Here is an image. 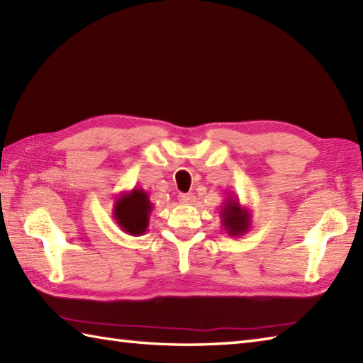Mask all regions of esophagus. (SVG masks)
I'll list each match as a JSON object with an SVG mask.
<instances>
[{
	"mask_svg": "<svg viewBox=\"0 0 363 363\" xmlns=\"http://www.w3.org/2000/svg\"><path fill=\"white\" fill-rule=\"evenodd\" d=\"M179 203L181 204H194L195 195L194 194H182V195H179Z\"/></svg>",
	"mask_w": 363,
	"mask_h": 363,
	"instance_id": "1",
	"label": "esophagus"
}]
</instances>
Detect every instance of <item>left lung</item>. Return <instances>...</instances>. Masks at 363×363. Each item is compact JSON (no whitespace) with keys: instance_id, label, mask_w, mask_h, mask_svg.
Returning a JSON list of instances; mask_svg holds the SVG:
<instances>
[{"instance_id":"left-lung-1","label":"left lung","mask_w":363,"mask_h":363,"mask_svg":"<svg viewBox=\"0 0 363 363\" xmlns=\"http://www.w3.org/2000/svg\"><path fill=\"white\" fill-rule=\"evenodd\" d=\"M221 225L230 237H242L251 229V212L237 196H228L220 209Z\"/></svg>"}]
</instances>
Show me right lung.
Instances as JSON below:
<instances>
[{
  "label": "right lung",
  "mask_w": 363,
  "mask_h": 363,
  "mask_svg": "<svg viewBox=\"0 0 363 363\" xmlns=\"http://www.w3.org/2000/svg\"><path fill=\"white\" fill-rule=\"evenodd\" d=\"M154 209L148 194L143 189H133L123 191L115 199L113 220L123 233L129 235H142L150 225V215Z\"/></svg>",
  "instance_id": "right-lung-1"
}]
</instances>
